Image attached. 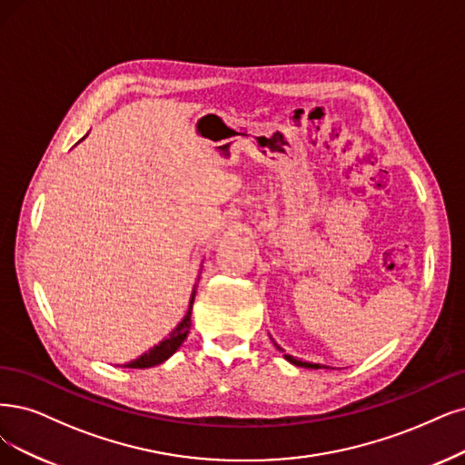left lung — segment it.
I'll use <instances>...</instances> for the list:
<instances>
[{
	"label": "left lung",
	"mask_w": 465,
	"mask_h": 465,
	"mask_svg": "<svg viewBox=\"0 0 465 465\" xmlns=\"http://www.w3.org/2000/svg\"><path fill=\"white\" fill-rule=\"evenodd\" d=\"M270 339H272V337H270ZM272 342H273V345H276V349H278V351H282V352H283V349L278 345L276 341L272 339ZM283 358L287 360V362H291V364H293V366H299V368H311V370H318V368H323V366H320V364H312V362H302V360H297L295 356H291V354H283Z\"/></svg>",
	"instance_id": "left-lung-1"
}]
</instances>
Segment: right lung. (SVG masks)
<instances>
[{
    "label": "right lung",
    "instance_id": "right-lung-1",
    "mask_svg": "<svg viewBox=\"0 0 465 465\" xmlns=\"http://www.w3.org/2000/svg\"><path fill=\"white\" fill-rule=\"evenodd\" d=\"M195 289L197 285L193 287V293H192V299H189V306H187V312L185 316L182 318V322L176 325L174 330H172L168 333L166 339H163L159 345L151 347L147 352H143L142 356H137L135 360H132V362L124 364V368H135V370H145V368H153L157 364H163L166 362V360L174 354L180 347L182 342L185 341L187 333H189V328H192V311H193V301H195Z\"/></svg>",
    "mask_w": 465,
    "mask_h": 465
}]
</instances>
